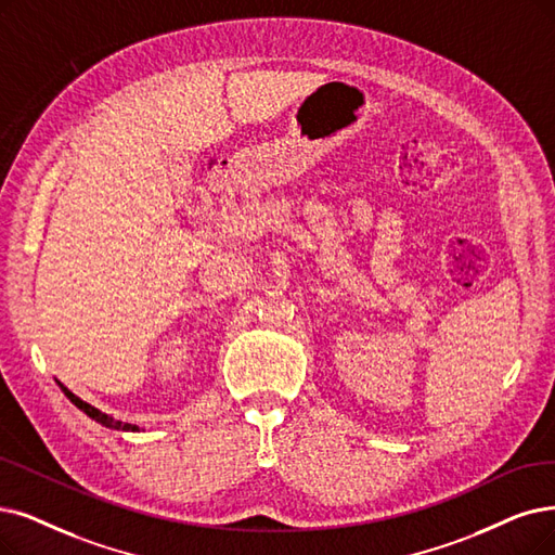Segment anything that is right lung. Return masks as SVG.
Segmentation results:
<instances>
[{"mask_svg": "<svg viewBox=\"0 0 555 555\" xmlns=\"http://www.w3.org/2000/svg\"><path fill=\"white\" fill-rule=\"evenodd\" d=\"M56 383H59V380H56ZM59 387L63 389V393H65V396L70 398V403H75L83 414H88L91 418H95L98 424H102V426H106V428H111V430H131V433H137V430H139V426H134V424H125V421H116V418L111 416V414H106V412H102V410L93 408L91 403L81 401V398H79V396H75V393H73L68 387H65V385H61V383H59Z\"/></svg>", "mask_w": 555, "mask_h": 555, "instance_id": "1", "label": "right lung"}]
</instances>
